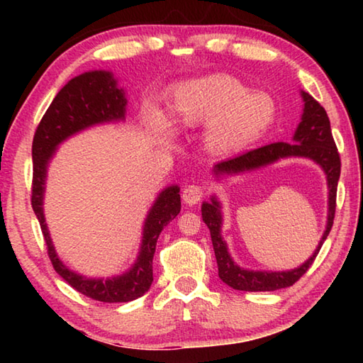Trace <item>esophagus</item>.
Returning a JSON list of instances; mask_svg holds the SVG:
<instances>
[{"mask_svg":"<svg viewBox=\"0 0 363 363\" xmlns=\"http://www.w3.org/2000/svg\"><path fill=\"white\" fill-rule=\"evenodd\" d=\"M201 196H203V189L200 186H196V184H190V186H186L182 190V200L184 203L187 205H196L199 201L201 200Z\"/></svg>","mask_w":363,"mask_h":363,"instance_id":"obj_1","label":"esophagus"}]
</instances>
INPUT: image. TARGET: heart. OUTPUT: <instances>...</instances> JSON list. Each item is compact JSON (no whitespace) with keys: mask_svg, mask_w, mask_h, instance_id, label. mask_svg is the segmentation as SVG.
Here are the masks:
<instances>
[{"mask_svg":"<svg viewBox=\"0 0 363 363\" xmlns=\"http://www.w3.org/2000/svg\"><path fill=\"white\" fill-rule=\"evenodd\" d=\"M143 118L160 144L171 143V126L194 128L203 123L200 140L214 157H227L256 143L275 120L272 97L250 91L227 73H210L182 82L173 89L168 113L147 102Z\"/></svg>","mask_w":363,"mask_h":363,"instance_id":"heart-1","label":"heart"}]
</instances>
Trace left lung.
I'll use <instances>...</instances> for the list:
<instances>
[{
  "instance_id": "1",
  "label": "left lung",
  "mask_w": 363,
  "mask_h": 363,
  "mask_svg": "<svg viewBox=\"0 0 363 363\" xmlns=\"http://www.w3.org/2000/svg\"><path fill=\"white\" fill-rule=\"evenodd\" d=\"M301 99H303V113H301L299 125L294 131L291 143H275L264 145L261 149L243 153L240 157L225 160V162L216 163L211 169L213 177L216 182H220L225 177L251 173L269 164H274L280 160L286 158H306L314 162L322 168L325 179H327L328 189V210H327V224L322 233L314 253L309 259H306L301 266L288 270H255L238 266L227 247V242L223 237L224 213L223 203L216 194L210 195V200L201 203V218L211 232V242L214 248V256L218 262L219 279L225 285L232 286L233 290L242 291H275L280 288L291 286L307 272L312 266L315 256L320 251L323 242L327 240L335 219L336 208V187L340 181L341 162L340 153L335 145L328 115L325 108L318 104L309 93L301 89Z\"/></svg>"
}]
</instances>
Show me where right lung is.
<instances>
[{
  "label": "right lung",
  "instance_id": "1",
  "mask_svg": "<svg viewBox=\"0 0 363 363\" xmlns=\"http://www.w3.org/2000/svg\"><path fill=\"white\" fill-rule=\"evenodd\" d=\"M126 91L110 70H89L72 78L46 110L36 128L33 158L32 206L40 220L48 245V255L56 272L67 284L84 296L102 303H130L150 290L153 281L152 261L157 240L163 227L181 211V187L177 184L164 187L147 211L143 238L136 261L130 269L112 277H88L65 266L54 247L45 218V192L48 169L59 145L67 139L101 125H116L126 120Z\"/></svg>",
  "mask_w": 363,
  "mask_h": 363
}]
</instances>
